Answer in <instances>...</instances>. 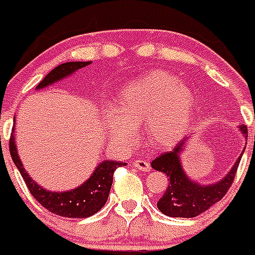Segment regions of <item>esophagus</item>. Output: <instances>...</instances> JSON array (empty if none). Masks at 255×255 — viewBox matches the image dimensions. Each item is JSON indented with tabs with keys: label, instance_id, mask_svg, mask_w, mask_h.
I'll return each mask as SVG.
<instances>
[{
	"label": "esophagus",
	"instance_id": "34e87169",
	"mask_svg": "<svg viewBox=\"0 0 255 255\" xmlns=\"http://www.w3.org/2000/svg\"><path fill=\"white\" fill-rule=\"evenodd\" d=\"M133 166L141 171H150V169H152V167H150V163H149L148 161L144 160H134Z\"/></svg>",
	"mask_w": 255,
	"mask_h": 255
}]
</instances>
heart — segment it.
Instances as JSON below:
<instances>
[{"label":"heart","mask_w":255,"mask_h":255,"mask_svg":"<svg viewBox=\"0 0 255 255\" xmlns=\"http://www.w3.org/2000/svg\"><path fill=\"white\" fill-rule=\"evenodd\" d=\"M194 94L173 74L154 72L128 85L119 95V111L110 107L105 114L106 129L121 144H132L136 127L145 122L148 141L170 146L185 133Z\"/></svg>","instance_id":"obj_1"}]
</instances>
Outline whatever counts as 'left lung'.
I'll return each instance as SVG.
<instances>
[{
    "label": "left lung",
    "instance_id": "obj_1",
    "mask_svg": "<svg viewBox=\"0 0 255 255\" xmlns=\"http://www.w3.org/2000/svg\"><path fill=\"white\" fill-rule=\"evenodd\" d=\"M239 129L245 138H248V128L245 126H239ZM190 137L191 133L182 138L173 150L162 153L152 161L154 170L162 171L169 177V186L157 203V208L163 215L170 217H195L223 199L235 179L240 160L245 152L244 149L225 177L215 183L202 185L188 177L182 166L181 154Z\"/></svg>",
    "mask_w": 255,
    "mask_h": 255
}]
</instances>
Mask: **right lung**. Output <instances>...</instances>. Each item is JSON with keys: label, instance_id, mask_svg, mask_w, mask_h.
<instances>
[{"label": "right lung", "instance_id": "add662e5", "mask_svg": "<svg viewBox=\"0 0 255 255\" xmlns=\"http://www.w3.org/2000/svg\"><path fill=\"white\" fill-rule=\"evenodd\" d=\"M90 64H92V61H69V63L61 64V65L51 70L40 81V84L36 86V90H41V89L51 86V85L56 84L64 78L69 77V76L76 73L77 70H80L81 68H85ZM14 122H15V118H14ZM14 128H15V124H14L13 133L10 136L9 142L11 158H13L15 166L18 167L20 175L23 177L31 195L34 196L45 210H48L49 212H52L57 216L82 219V217H89L97 214L106 204L110 188L113 185L114 171L117 170L118 167L126 166L127 162L105 160L97 165L93 174L82 185L77 186L76 188H72V190H68V191H49V190H45L44 187L38 185L23 167V163L20 161L18 149L15 145Z\"/></svg>", "mask_w": 255, "mask_h": 255}]
</instances>
